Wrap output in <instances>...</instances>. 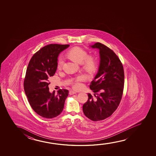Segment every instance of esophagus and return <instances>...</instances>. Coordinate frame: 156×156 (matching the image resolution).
I'll use <instances>...</instances> for the list:
<instances>
[{
  "instance_id": "1",
  "label": "esophagus",
  "mask_w": 156,
  "mask_h": 156,
  "mask_svg": "<svg viewBox=\"0 0 156 156\" xmlns=\"http://www.w3.org/2000/svg\"><path fill=\"white\" fill-rule=\"evenodd\" d=\"M76 93H77L75 92V91H73V90H70V91H69V94H70V95H73V94H76Z\"/></svg>"
}]
</instances>
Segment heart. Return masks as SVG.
<instances>
[{
	"label": "heart",
	"mask_w": 156,
	"mask_h": 156,
	"mask_svg": "<svg viewBox=\"0 0 156 156\" xmlns=\"http://www.w3.org/2000/svg\"><path fill=\"white\" fill-rule=\"evenodd\" d=\"M66 56L73 62L81 63L82 68L88 73H92L97 68L96 58L92 55H87V52L85 49L79 47H73L66 52ZM63 64L62 58H58L56 63V68L61 70ZM85 79V77L80 76L72 79L71 84L75 90H79L82 87L81 83Z\"/></svg>",
	"instance_id": "heart-1"
}]
</instances>
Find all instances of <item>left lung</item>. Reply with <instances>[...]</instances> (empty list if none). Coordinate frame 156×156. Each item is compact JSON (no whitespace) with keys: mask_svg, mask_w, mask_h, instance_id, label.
I'll return each instance as SVG.
<instances>
[{"mask_svg":"<svg viewBox=\"0 0 156 156\" xmlns=\"http://www.w3.org/2000/svg\"><path fill=\"white\" fill-rule=\"evenodd\" d=\"M92 47L100 50V64L90 85L94 96L88 94L83 110L88 118L95 122L109 117L117 109L123 94L125 76L122 62L112 49L98 42Z\"/></svg>","mask_w":156,"mask_h":156,"instance_id":"8db88e82","label":"left lung"}]
</instances>
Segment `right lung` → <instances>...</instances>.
<instances>
[{"label": "right lung", "instance_id": "1", "mask_svg": "<svg viewBox=\"0 0 156 156\" xmlns=\"http://www.w3.org/2000/svg\"><path fill=\"white\" fill-rule=\"evenodd\" d=\"M69 45L49 44L37 51L29 63L24 80L28 102L38 115L46 118L56 117L62 112L68 90L49 92V77L56 70L58 54Z\"/></svg>", "mask_w": 156, "mask_h": 156}]
</instances>
